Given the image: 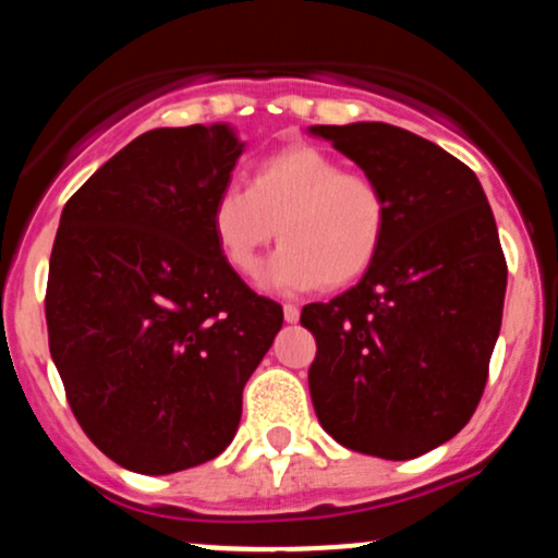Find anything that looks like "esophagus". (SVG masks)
Masks as SVG:
<instances>
[{"instance_id": "obj_1", "label": "esophagus", "mask_w": 558, "mask_h": 558, "mask_svg": "<svg viewBox=\"0 0 558 558\" xmlns=\"http://www.w3.org/2000/svg\"><path fill=\"white\" fill-rule=\"evenodd\" d=\"M299 306L296 304H286L283 306V317H286V323H299Z\"/></svg>"}]
</instances>
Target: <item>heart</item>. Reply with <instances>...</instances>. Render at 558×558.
<instances>
[{"mask_svg": "<svg viewBox=\"0 0 558 558\" xmlns=\"http://www.w3.org/2000/svg\"><path fill=\"white\" fill-rule=\"evenodd\" d=\"M222 259L239 275H254L259 252L283 246L262 280L272 291L304 293L343 288L375 265L388 233V202L364 172L317 146H288L254 165L248 185H226L209 209Z\"/></svg>", "mask_w": 558, "mask_h": 558, "instance_id": "b5f03b06", "label": "heart"}]
</instances>
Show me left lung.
Wrapping results in <instances>:
<instances>
[{"mask_svg": "<svg viewBox=\"0 0 558 558\" xmlns=\"http://www.w3.org/2000/svg\"><path fill=\"white\" fill-rule=\"evenodd\" d=\"M383 189L375 265L328 304H306L319 425L367 457H422L475 414L501 330L506 259L477 175L388 123L315 125Z\"/></svg>", "mask_w": 558, "mask_h": 558, "instance_id": "obj_1", "label": "left lung"}]
</instances>
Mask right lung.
Masks as SVG:
<instances>
[{
    "instance_id": "add662e5",
    "label": "right lung",
    "mask_w": 558,
    "mask_h": 558,
    "mask_svg": "<svg viewBox=\"0 0 558 558\" xmlns=\"http://www.w3.org/2000/svg\"><path fill=\"white\" fill-rule=\"evenodd\" d=\"M243 144L228 125L133 138L68 198L49 259V351L83 433L141 475L222 453L283 325L209 226Z\"/></svg>"
}]
</instances>
